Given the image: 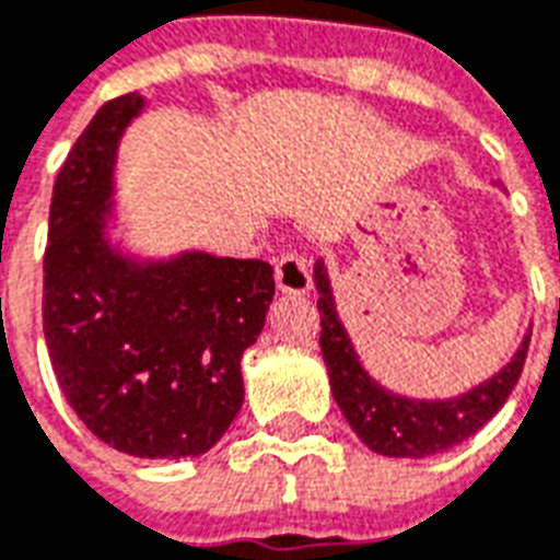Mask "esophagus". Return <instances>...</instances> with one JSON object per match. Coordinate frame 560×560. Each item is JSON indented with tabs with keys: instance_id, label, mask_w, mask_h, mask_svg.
<instances>
[{
	"instance_id": "34e87169",
	"label": "esophagus",
	"mask_w": 560,
	"mask_h": 560,
	"mask_svg": "<svg viewBox=\"0 0 560 560\" xmlns=\"http://www.w3.org/2000/svg\"><path fill=\"white\" fill-rule=\"evenodd\" d=\"M276 284L281 293H293V296H305L311 290V272L308 264L296 252H288L276 261Z\"/></svg>"
}]
</instances>
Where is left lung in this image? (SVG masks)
I'll list each match as a JSON object with an SVG mask.
<instances>
[{
    "label": "left lung",
    "mask_w": 560,
    "mask_h": 560,
    "mask_svg": "<svg viewBox=\"0 0 560 560\" xmlns=\"http://www.w3.org/2000/svg\"><path fill=\"white\" fill-rule=\"evenodd\" d=\"M314 284H317V311H319V349L326 361L331 394L340 411L352 425V432L378 455L387 458H429L438 452L458 446L467 438L479 432L481 425L505 405L514 390L523 364L528 355V340L523 337L517 355L511 358L493 378L481 382L467 394L455 399H408L384 390L382 384L370 378L358 352L349 340L347 328L337 317L335 296L328 284L326 264L314 267Z\"/></svg>",
    "instance_id": "left-lung-1"
}]
</instances>
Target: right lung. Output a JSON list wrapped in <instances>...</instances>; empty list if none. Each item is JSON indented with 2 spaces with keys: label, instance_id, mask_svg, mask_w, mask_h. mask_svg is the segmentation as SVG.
<instances>
[{
  "label": "right lung",
  "instance_id": "right-lung-1",
  "mask_svg": "<svg viewBox=\"0 0 560 560\" xmlns=\"http://www.w3.org/2000/svg\"><path fill=\"white\" fill-rule=\"evenodd\" d=\"M143 108L105 102L55 178L43 255V335L67 402L102 443L135 458H187L220 441L243 405V352L276 279L258 258L114 249V161Z\"/></svg>",
  "mask_w": 560,
  "mask_h": 560
}]
</instances>
